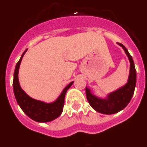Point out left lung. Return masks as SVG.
I'll use <instances>...</instances> for the list:
<instances>
[{"label": "left lung", "instance_id": "obj_1", "mask_svg": "<svg viewBox=\"0 0 147 147\" xmlns=\"http://www.w3.org/2000/svg\"><path fill=\"white\" fill-rule=\"evenodd\" d=\"M117 44L125 51L130 62V71L128 82L118 90L109 93L105 98L96 96L91 92L90 89L86 87V96L89 104L95 111L103 114H113L124 109L132 98L136 86V70L132 57L123 44L118 42Z\"/></svg>", "mask_w": 147, "mask_h": 147}]
</instances>
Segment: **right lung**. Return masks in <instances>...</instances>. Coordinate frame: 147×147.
<instances>
[{
	"label": "right lung",
	"mask_w": 147,
	"mask_h": 147,
	"mask_svg": "<svg viewBox=\"0 0 147 147\" xmlns=\"http://www.w3.org/2000/svg\"><path fill=\"white\" fill-rule=\"evenodd\" d=\"M27 50L28 49H26L24 53L22 54L20 60H18V62L16 63V69H15L13 84L15 97L16 98L18 105L20 106L22 111L30 119L39 123H47V122L52 121L60 117V114L62 113L64 105V98H65L66 91L70 88L74 81H71V83L69 84L63 89V90L60 93L58 98L51 103H45L44 102L36 100L30 97L22 90L18 81L19 66Z\"/></svg>",
	"instance_id": "obj_1"
}]
</instances>
